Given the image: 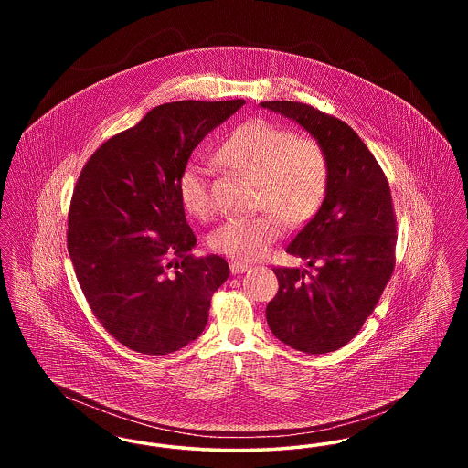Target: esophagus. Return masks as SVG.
<instances>
[{
	"instance_id": "34e87169",
	"label": "esophagus",
	"mask_w": 468,
	"mask_h": 468,
	"mask_svg": "<svg viewBox=\"0 0 468 468\" xmlns=\"http://www.w3.org/2000/svg\"><path fill=\"white\" fill-rule=\"evenodd\" d=\"M249 268V265L247 263H244V261H231L229 263V270H231V273H242V271H245Z\"/></svg>"
}]
</instances>
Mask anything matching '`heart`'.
Here are the masks:
<instances>
[{"instance_id":"heart-1","label":"heart","mask_w":468,"mask_h":468,"mask_svg":"<svg viewBox=\"0 0 468 468\" xmlns=\"http://www.w3.org/2000/svg\"><path fill=\"white\" fill-rule=\"evenodd\" d=\"M216 157L258 187V207L268 208L250 218H229L208 239L216 250L231 258L252 260L267 252L282 231V223L309 221L326 197L330 163L312 136H294L290 128L267 119H247L226 134ZM210 168L201 161L187 163L178 176L184 208L208 219L214 214Z\"/></svg>"}]
</instances>
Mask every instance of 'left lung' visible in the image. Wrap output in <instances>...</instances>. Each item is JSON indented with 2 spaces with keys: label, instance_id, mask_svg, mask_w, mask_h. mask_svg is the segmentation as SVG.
<instances>
[{
  "label": "left lung",
  "instance_id": "8db88e82",
  "mask_svg": "<svg viewBox=\"0 0 468 468\" xmlns=\"http://www.w3.org/2000/svg\"><path fill=\"white\" fill-rule=\"evenodd\" d=\"M321 144L330 184L319 210L288 252L307 268H273L279 291L267 305L271 334L292 349L324 355L356 336L395 270L397 218L378 159L344 121L298 101H263Z\"/></svg>",
  "mask_w": 468,
  "mask_h": 468
}]
</instances>
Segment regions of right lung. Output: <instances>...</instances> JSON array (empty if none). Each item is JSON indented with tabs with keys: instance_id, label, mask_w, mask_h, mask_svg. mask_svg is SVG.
<instances>
[{
	"instance_id": "1",
	"label": "right lung",
	"mask_w": 468,
	"mask_h": 468,
	"mask_svg": "<svg viewBox=\"0 0 468 468\" xmlns=\"http://www.w3.org/2000/svg\"><path fill=\"white\" fill-rule=\"evenodd\" d=\"M174 101L103 142L84 165L68 212V252L90 311L122 346L168 355L200 336L229 275L195 258L178 176L195 147L244 105Z\"/></svg>"
}]
</instances>
